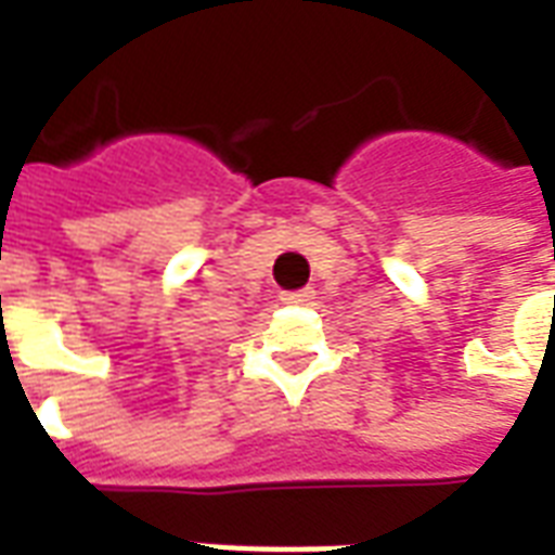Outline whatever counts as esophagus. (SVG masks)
Here are the masks:
<instances>
[{
    "instance_id": "esophagus-1",
    "label": "esophagus",
    "mask_w": 555,
    "mask_h": 555,
    "mask_svg": "<svg viewBox=\"0 0 555 555\" xmlns=\"http://www.w3.org/2000/svg\"><path fill=\"white\" fill-rule=\"evenodd\" d=\"M313 291L311 287H302V291H287V294H282V302L285 305H311L313 302Z\"/></svg>"
}]
</instances>
